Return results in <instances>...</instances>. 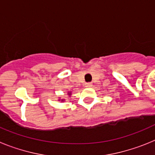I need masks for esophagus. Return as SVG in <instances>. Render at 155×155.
Returning a JSON list of instances; mask_svg holds the SVG:
<instances>
[{
	"label": "esophagus",
	"instance_id": "esophagus-1",
	"mask_svg": "<svg viewBox=\"0 0 155 155\" xmlns=\"http://www.w3.org/2000/svg\"><path fill=\"white\" fill-rule=\"evenodd\" d=\"M91 85H92V84H91V82H87V83H85V84H84V86H85L86 87H91Z\"/></svg>",
	"mask_w": 155,
	"mask_h": 155
}]
</instances>
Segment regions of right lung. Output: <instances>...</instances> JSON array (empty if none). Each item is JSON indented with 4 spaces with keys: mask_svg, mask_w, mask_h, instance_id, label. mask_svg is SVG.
<instances>
[{
    "mask_svg": "<svg viewBox=\"0 0 155 155\" xmlns=\"http://www.w3.org/2000/svg\"><path fill=\"white\" fill-rule=\"evenodd\" d=\"M68 94H69V95H71V92H70V93H68Z\"/></svg>",
    "mask_w": 155,
    "mask_h": 155,
    "instance_id": "1",
    "label": "right lung"
}]
</instances>
